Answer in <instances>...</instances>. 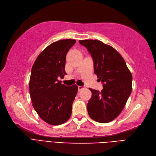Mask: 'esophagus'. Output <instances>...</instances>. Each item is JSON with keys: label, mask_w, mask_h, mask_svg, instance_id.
Listing matches in <instances>:
<instances>
[{"label": "esophagus", "mask_w": 156, "mask_h": 156, "mask_svg": "<svg viewBox=\"0 0 156 156\" xmlns=\"http://www.w3.org/2000/svg\"><path fill=\"white\" fill-rule=\"evenodd\" d=\"M78 91H82V89H85V87H83V86H78Z\"/></svg>", "instance_id": "obj_1"}]
</instances>
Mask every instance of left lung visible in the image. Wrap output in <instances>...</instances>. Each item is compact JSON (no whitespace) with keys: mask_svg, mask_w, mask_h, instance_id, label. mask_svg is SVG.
<instances>
[{"mask_svg":"<svg viewBox=\"0 0 156 156\" xmlns=\"http://www.w3.org/2000/svg\"><path fill=\"white\" fill-rule=\"evenodd\" d=\"M91 54L94 74L103 84L101 91L89 88L92 97L87 104L89 117L108 123L121 113L132 89V75L124 58L110 45L99 40H79Z\"/></svg>","mask_w":156,"mask_h":156,"instance_id":"left-lung-1","label":"left lung"}]
</instances>
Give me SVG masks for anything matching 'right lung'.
Here are the masks:
<instances>
[{
	"label": "right lung",
	"mask_w": 156,
	"mask_h": 156,
	"mask_svg": "<svg viewBox=\"0 0 156 156\" xmlns=\"http://www.w3.org/2000/svg\"><path fill=\"white\" fill-rule=\"evenodd\" d=\"M76 43L72 39L51 43L35 61L29 82L32 105L42 120L51 125H59L69 120L72 105L78 92L77 85L66 86L59 81L63 78L66 55Z\"/></svg>",
	"instance_id": "1"
}]
</instances>
